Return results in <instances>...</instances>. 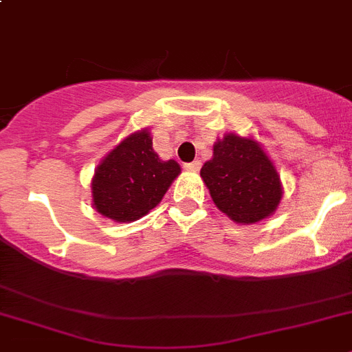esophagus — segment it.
<instances>
[{
	"label": "esophagus",
	"instance_id": "esophagus-1",
	"mask_svg": "<svg viewBox=\"0 0 352 352\" xmlns=\"http://www.w3.org/2000/svg\"><path fill=\"white\" fill-rule=\"evenodd\" d=\"M184 168L189 170V172H198L201 168V163L199 161H192V163H186L184 164Z\"/></svg>",
	"mask_w": 352,
	"mask_h": 352
}]
</instances>
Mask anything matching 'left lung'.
<instances>
[{
    "label": "left lung",
    "mask_w": 352,
    "mask_h": 352,
    "mask_svg": "<svg viewBox=\"0 0 352 352\" xmlns=\"http://www.w3.org/2000/svg\"><path fill=\"white\" fill-rule=\"evenodd\" d=\"M215 207L235 223L252 224L274 214L283 198L277 170L249 138L226 135L199 172Z\"/></svg>",
    "instance_id": "8db88e82"
}]
</instances>
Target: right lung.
Returning a JSON list of instances; mask_svg holds the SVG:
<instances>
[{
  "label": "right lung",
  "instance_id": "1",
  "mask_svg": "<svg viewBox=\"0 0 352 352\" xmlns=\"http://www.w3.org/2000/svg\"><path fill=\"white\" fill-rule=\"evenodd\" d=\"M180 173L177 161H161L147 129L129 135L101 161L93 179L94 208L117 223L153 210Z\"/></svg>",
  "mask_w": 352,
  "mask_h": 352
}]
</instances>
